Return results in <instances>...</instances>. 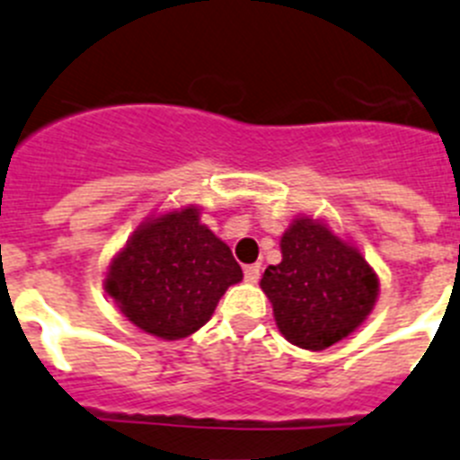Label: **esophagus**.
<instances>
[{"label": "esophagus", "mask_w": 460, "mask_h": 460, "mask_svg": "<svg viewBox=\"0 0 460 460\" xmlns=\"http://www.w3.org/2000/svg\"><path fill=\"white\" fill-rule=\"evenodd\" d=\"M259 275H261V266L252 263V266H245V282H259Z\"/></svg>", "instance_id": "obj_1"}]
</instances>
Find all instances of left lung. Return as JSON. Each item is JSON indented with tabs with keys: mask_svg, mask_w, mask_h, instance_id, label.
I'll return each instance as SVG.
<instances>
[{
	"mask_svg": "<svg viewBox=\"0 0 460 460\" xmlns=\"http://www.w3.org/2000/svg\"><path fill=\"white\" fill-rule=\"evenodd\" d=\"M279 250L282 261L263 270L261 289L291 345L322 351L366 322L379 279L358 247L319 219L296 217Z\"/></svg>",
	"mask_w": 460,
	"mask_h": 460,
	"instance_id": "8db88e82",
	"label": "left lung"
}]
</instances>
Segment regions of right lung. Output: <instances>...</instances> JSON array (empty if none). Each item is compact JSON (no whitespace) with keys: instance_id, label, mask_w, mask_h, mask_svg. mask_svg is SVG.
Returning a JSON list of instances; mask_svg holds the SVG:
<instances>
[{"instance_id":"add662e5","label":"right lung","mask_w":460,"mask_h":460,"mask_svg":"<svg viewBox=\"0 0 460 460\" xmlns=\"http://www.w3.org/2000/svg\"><path fill=\"white\" fill-rule=\"evenodd\" d=\"M241 279L229 245L201 225L197 206H185L147 217L113 257L103 287L131 324L181 341L213 317Z\"/></svg>"}]
</instances>
